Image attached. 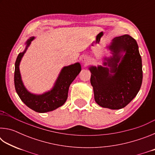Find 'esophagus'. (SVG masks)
Segmentation results:
<instances>
[{
  "label": "esophagus",
  "mask_w": 155,
  "mask_h": 155,
  "mask_svg": "<svg viewBox=\"0 0 155 155\" xmlns=\"http://www.w3.org/2000/svg\"><path fill=\"white\" fill-rule=\"evenodd\" d=\"M81 61H82L83 63H85V64H87L89 61V59L88 57H83L82 59H81Z\"/></svg>",
  "instance_id": "obj_1"
}]
</instances>
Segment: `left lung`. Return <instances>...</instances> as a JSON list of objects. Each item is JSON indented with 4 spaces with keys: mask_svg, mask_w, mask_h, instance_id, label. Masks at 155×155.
Returning a JSON list of instances; mask_svg holds the SVG:
<instances>
[{
    "mask_svg": "<svg viewBox=\"0 0 155 155\" xmlns=\"http://www.w3.org/2000/svg\"><path fill=\"white\" fill-rule=\"evenodd\" d=\"M109 47L116 53L108 60L111 70L102 66L91 67L90 81L97 104L104 108L120 109L127 106L140 90L143 78L142 63L137 44L130 35L116 37ZM122 49L126 54L117 65L119 57L117 54ZM109 71L114 74L111 75Z\"/></svg>",
    "mask_w": 155,
    "mask_h": 155,
    "instance_id": "left-lung-1",
    "label": "left lung"
}]
</instances>
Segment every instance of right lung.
Instances as JSON below:
<instances>
[{
	"mask_svg": "<svg viewBox=\"0 0 155 155\" xmlns=\"http://www.w3.org/2000/svg\"><path fill=\"white\" fill-rule=\"evenodd\" d=\"M34 38H31L27 42V47ZM27 49V48H26ZM25 51L18 54L15 63L14 85L15 91L23 103L30 109L38 113L51 111L62 106L68 98L70 84L75 79L81 70L79 63L64 67L57 78L55 85L51 91L42 95H34L28 92L23 85L19 70V64Z\"/></svg>",
	"mask_w": 155,
	"mask_h": 155,
	"instance_id": "obj_1",
	"label": "right lung"
}]
</instances>
